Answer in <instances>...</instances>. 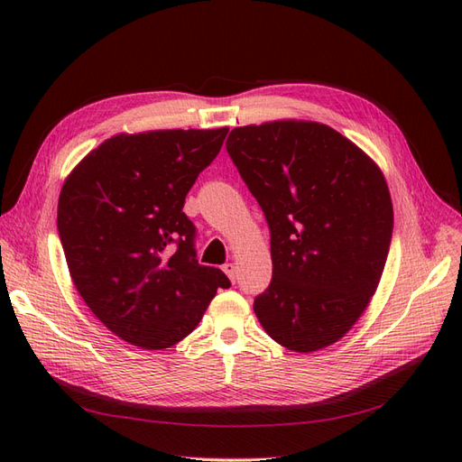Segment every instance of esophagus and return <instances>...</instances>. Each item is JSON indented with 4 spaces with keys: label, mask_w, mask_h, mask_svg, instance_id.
I'll return each mask as SVG.
<instances>
[{
    "label": "esophagus",
    "mask_w": 462,
    "mask_h": 462,
    "mask_svg": "<svg viewBox=\"0 0 462 462\" xmlns=\"http://www.w3.org/2000/svg\"><path fill=\"white\" fill-rule=\"evenodd\" d=\"M223 272H226L227 273V277L231 279V282H235V279H236V268H235V263H223V268H221Z\"/></svg>",
    "instance_id": "esophagus-1"
}]
</instances>
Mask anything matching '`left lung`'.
Wrapping results in <instances>:
<instances>
[{"label":"left lung","instance_id":"obj_1","mask_svg":"<svg viewBox=\"0 0 462 462\" xmlns=\"http://www.w3.org/2000/svg\"><path fill=\"white\" fill-rule=\"evenodd\" d=\"M226 146L270 227L273 275L254 299L262 328L297 353L339 341L389 254L393 206L380 167L314 121L236 127Z\"/></svg>","mask_w":462,"mask_h":462}]
</instances>
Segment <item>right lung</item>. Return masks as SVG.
Returning <instances> with one entry per match:
<instances>
[{
    "instance_id": "right-lung-1",
    "label": "right lung",
    "mask_w": 462,
    "mask_h": 462,
    "mask_svg": "<svg viewBox=\"0 0 462 462\" xmlns=\"http://www.w3.org/2000/svg\"><path fill=\"white\" fill-rule=\"evenodd\" d=\"M227 127L116 134L63 183L58 229L82 300L117 337L167 348L199 326L227 275L200 265L187 192Z\"/></svg>"
}]
</instances>
